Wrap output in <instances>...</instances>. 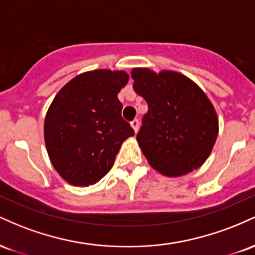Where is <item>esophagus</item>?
<instances>
[{
	"label": "esophagus",
	"mask_w": 255,
	"mask_h": 255,
	"mask_svg": "<svg viewBox=\"0 0 255 255\" xmlns=\"http://www.w3.org/2000/svg\"><path fill=\"white\" fill-rule=\"evenodd\" d=\"M130 126L131 128H133V130L136 133L137 129H139V121H137V120H133V121L130 122Z\"/></svg>",
	"instance_id": "obj_1"
}]
</instances>
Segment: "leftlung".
<instances>
[{"label":"left lung","instance_id":"obj_1","mask_svg":"<svg viewBox=\"0 0 255 255\" xmlns=\"http://www.w3.org/2000/svg\"><path fill=\"white\" fill-rule=\"evenodd\" d=\"M130 75L134 91L148 105L136 135L148 164L168 177L200 168L219 130L217 113L206 93L175 71L133 68Z\"/></svg>","mask_w":255,"mask_h":255}]
</instances>
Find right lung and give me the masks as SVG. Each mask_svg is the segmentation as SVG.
I'll list each match as a JSON object with an SVG mask.
<instances>
[{
  "label": "right lung",
  "instance_id": "add662e5",
  "mask_svg": "<svg viewBox=\"0 0 255 255\" xmlns=\"http://www.w3.org/2000/svg\"><path fill=\"white\" fill-rule=\"evenodd\" d=\"M128 80L125 71L95 69L73 78L55 96L44 120V140L66 182H98L113 168L122 142L134 135L118 98Z\"/></svg>",
  "mask_w": 255,
  "mask_h": 255
}]
</instances>
